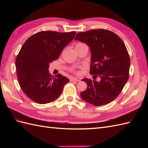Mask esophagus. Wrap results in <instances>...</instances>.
Masks as SVG:
<instances>
[{"label":"esophagus","mask_w":148,"mask_h":148,"mask_svg":"<svg viewBox=\"0 0 148 148\" xmlns=\"http://www.w3.org/2000/svg\"><path fill=\"white\" fill-rule=\"evenodd\" d=\"M71 81H80L81 79L79 77H72L71 79Z\"/></svg>","instance_id":"obj_1"}]
</instances>
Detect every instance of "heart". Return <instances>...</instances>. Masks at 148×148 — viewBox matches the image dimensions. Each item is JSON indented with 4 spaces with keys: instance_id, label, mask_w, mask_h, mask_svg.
I'll use <instances>...</instances> for the list:
<instances>
[{
    "instance_id": "heart-1",
    "label": "heart",
    "mask_w": 148,
    "mask_h": 148,
    "mask_svg": "<svg viewBox=\"0 0 148 148\" xmlns=\"http://www.w3.org/2000/svg\"><path fill=\"white\" fill-rule=\"evenodd\" d=\"M84 45V43L78 42V43H77V44H76V46H79V45ZM72 71H73L74 72H75V73H76V74H78V73H79V71H78L77 70H76V69H73V70H72Z\"/></svg>"
}]
</instances>
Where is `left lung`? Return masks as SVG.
Instances as JSON below:
<instances>
[{
  "mask_svg": "<svg viewBox=\"0 0 148 148\" xmlns=\"http://www.w3.org/2000/svg\"><path fill=\"white\" fill-rule=\"evenodd\" d=\"M75 40L89 46L92 57L90 73L94 80L84 78V100L95 106L111 102L120 94L129 78L130 56L125 43L118 35L105 29L90 30L76 34ZM94 77H99L97 82Z\"/></svg>",
  "mask_w": 148,
  "mask_h": 148,
  "instance_id": "8db88e82",
  "label": "left lung"
}]
</instances>
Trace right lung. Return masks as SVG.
<instances>
[{
  "label": "right lung",
  "instance_id": "1",
  "mask_svg": "<svg viewBox=\"0 0 148 148\" xmlns=\"http://www.w3.org/2000/svg\"><path fill=\"white\" fill-rule=\"evenodd\" d=\"M76 32L62 33L41 31L30 36L16 58L18 81L24 93L36 103L43 104L58 98L69 79L49 73V63L59 57L63 49Z\"/></svg>",
  "mask_w": 148,
  "mask_h": 148
}]
</instances>
